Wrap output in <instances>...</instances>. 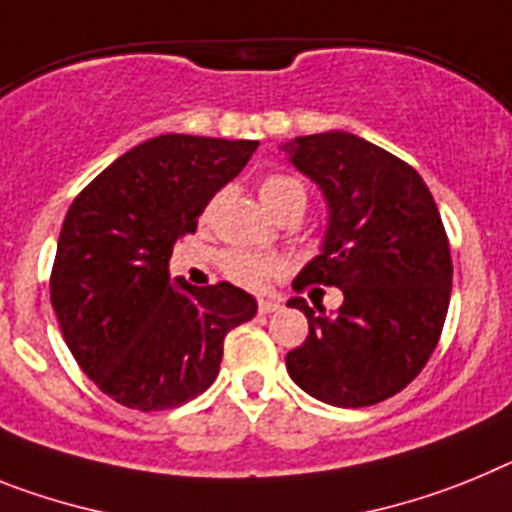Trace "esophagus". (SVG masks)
<instances>
[{"instance_id":"obj_1","label":"esophagus","mask_w":512,"mask_h":512,"mask_svg":"<svg viewBox=\"0 0 512 512\" xmlns=\"http://www.w3.org/2000/svg\"><path fill=\"white\" fill-rule=\"evenodd\" d=\"M257 309H260V314H273V311L281 309V304H278V301H270V299H260Z\"/></svg>"}]
</instances>
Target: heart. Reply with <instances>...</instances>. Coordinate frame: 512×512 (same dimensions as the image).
Listing matches in <instances>:
<instances>
[{
	"instance_id": "heart-1",
	"label": "heart",
	"mask_w": 512,
	"mask_h": 512,
	"mask_svg": "<svg viewBox=\"0 0 512 512\" xmlns=\"http://www.w3.org/2000/svg\"><path fill=\"white\" fill-rule=\"evenodd\" d=\"M260 198L268 206V211H281L291 203H304L306 206V190L296 177L291 175H268L260 182ZM224 268L231 281L242 283L247 288H262L265 283L278 275L281 262L273 257L255 255V252H229L224 260Z\"/></svg>"
}]
</instances>
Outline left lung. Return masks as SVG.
<instances>
[{
    "label": "left lung",
    "mask_w": 512,
    "mask_h": 512,
    "mask_svg": "<svg viewBox=\"0 0 512 512\" xmlns=\"http://www.w3.org/2000/svg\"><path fill=\"white\" fill-rule=\"evenodd\" d=\"M281 149L327 203L322 250L293 288L342 291L332 314L288 301L309 319L288 376L335 407L384 402L422 371L446 322L453 265L441 213L410 164L355 133L296 136Z\"/></svg>",
    "instance_id": "8db88e82"
}]
</instances>
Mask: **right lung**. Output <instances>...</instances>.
Here are the masks:
<instances>
[{"label":"right lung","instance_id":"add662e5","mask_svg":"<svg viewBox=\"0 0 512 512\" xmlns=\"http://www.w3.org/2000/svg\"><path fill=\"white\" fill-rule=\"evenodd\" d=\"M257 141L164 133L133 146L74 198L51 304L82 371L123 407L185 404L216 381L226 332L257 314L231 283L170 278L177 237L250 162Z\"/></svg>","mask_w":512,"mask_h":512}]
</instances>
